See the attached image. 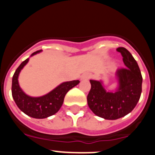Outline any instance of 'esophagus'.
Instances as JSON below:
<instances>
[{"label":"esophagus","mask_w":155,"mask_h":155,"mask_svg":"<svg viewBox=\"0 0 155 155\" xmlns=\"http://www.w3.org/2000/svg\"><path fill=\"white\" fill-rule=\"evenodd\" d=\"M91 77V74L89 73H85L81 76V79H89Z\"/></svg>","instance_id":"obj_1"}]
</instances>
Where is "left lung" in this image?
Instances as JSON below:
<instances>
[{"instance_id":"1","label":"left lung","mask_w":155,"mask_h":155,"mask_svg":"<svg viewBox=\"0 0 155 155\" xmlns=\"http://www.w3.org/2000/svg\"><path fill=\"white\" fill-rule=\"evenodd\" d=\"M116 50L122 54L126 66L116 71V91H107L102 81L90 80L91 87L87 97L90 109L105 120H117L129 114L137 104L142 91L143 78L137 61L126 48Z\"/></svg>"}]
</instances>
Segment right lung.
I'll return each mask as SVG.
<instances>
[{
	"instance_id": "add662e5",
	"label": "right lung",
	"mask_w": 155,
	"mask_h": 155,
	"mask_svg": "<svg viewBox=\"0 0 155 155\" xmlns=\"http://www.w3.org/2000/svg\"><path fill=\"white\" fill-rule=\"evenodd\" d=\"M42 50L34 52L31 57L39 53ZM29 59L23 61L12 78V93L15 102L19 109L27 116L35 119L47 118L57 113L64 102V97L69 90L80 83L78 80L71 81L61 83L49 93L40 97H31L22 91L18 84L19 74L28 62Z\"/></svg>"
}]
</instances>
